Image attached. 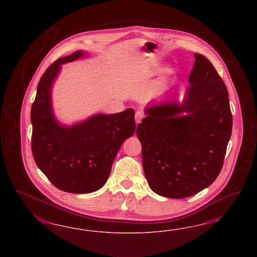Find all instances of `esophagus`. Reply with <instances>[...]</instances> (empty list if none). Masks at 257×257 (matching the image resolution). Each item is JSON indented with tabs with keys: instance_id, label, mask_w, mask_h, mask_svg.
Segmentation results:
<instances>
[{
	"instance_id": "esophagus-1",
	"label": "esophagus",
	"mask_w": 257,
	"mask_h": 257,
	"mask_svg": "<svg viewBox=\"0 0 257 257\" xmlns=\"http://www.w3.org/2000/svg\"><path fill=\"white\" fill-rule=\"evenodd\" d=\"M142 117H143V114L140 112V111H138V112H136V115H135V119H136V122H137V124H139L140 121H141V119H142Z\"/></svg>"
}]
</instances>
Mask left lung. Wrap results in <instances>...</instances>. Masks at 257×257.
I'll return each instance as SVG.
<instances>
[{
    "label": "left lung",
    "mask_w": 257,
    "mask_h": 257,
    "mask_svg": "<svg viewBox=\"0 0 257 257\" xmlns=\"http://www.w3.org/2000/svg\"><path fill=\"white\" fill-rule=\"evenodd\" d=\"M194 56L182 106L150 107L137 128L149 187L172 199L197 194L217 179L232 134L225 84L205 56ZM183 110L190 115L178 117Z\"/></svg>",
    "instance_id": "obj_1"
}]
</instances>
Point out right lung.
Instances as JSON below:
<instances>
[{
    "label": "right lung",
    "instance_id": "1",
    "mask_svg": "<svg viewBox=\"0 0 257 257\" xmlns=\"http://www.w3.org/2000/svg\"><path fill=\"white\" fill-rule=\"evenodd\" d=\"M83 52L60 57L39 80L32 104V154L50 182L69 193H90L108 179L112 164L126 139L136 129L135 111L99 114L80 124L62 127L51 105V87L60 65L71 62Z\"/></svg>",
    "mask_w": 257,
    "mask_h": 257
}]
</instances>
